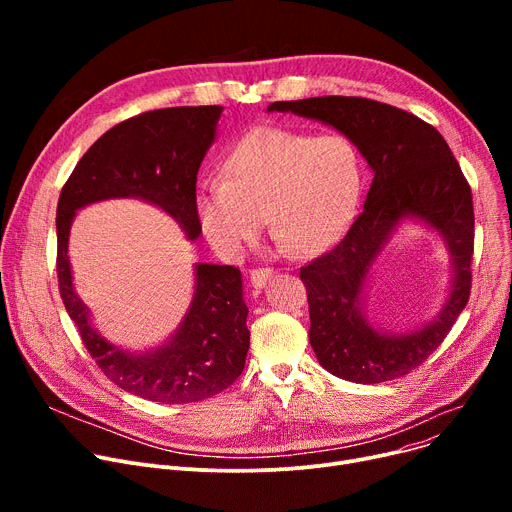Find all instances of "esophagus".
Here are the masks:
<instances>
[{"label":"esophagus","instance_id":"esophagus-1","mask_svg":"<svg viewBox=\"0 0 512 512\" xmlns=\"http://www.w3.org/2000/svg\"><path fill=\"white\" fill-rule=\"evenodd\" d=\"M276 270H272V267H257V270H251V284L255 288H265L267 282H270L274 278Z\"/></svg>","mask_w":512,"mask_h":512}]
</instances>
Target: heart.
<instances>
[{
    "label": "heart",
    "mask_w": 512,
    "mask_h": 512,
    "mask_svg": "<svg viewBox=\"0 0 512 512\" xmlns=\"http://www.w3.org/2000/svg\"><path fill=\"white\" fill-rule=\"evenodd\" d=\"M361 188L363 161L344 134L255 126L226 151L222 178L199 186L195 218L222 257L253 245L263 215L290 253L309 257L342 238Z\"/></svg>",
    "instance_id": "obj_1"
}]
</instances>
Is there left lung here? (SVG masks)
<instances>
[{
    "label": "left lung",
    "instance_id": "8db88e82",
    "mask_svg": "<svg viewBox=\"0 0 512 512\" xmlns=\"http://www.w3.org/2000/svg\"><path fill=\"white\" fill-rule=\"evenodd\" d=\"M267 112L319 120L351 139L373 170L363 211L338 245L301 267L309 340L332 375L382 384L419 367L444 342L471 292L475 215L471 186L442 134L394 105L365 97L276 101ZM413 217L434 227L453 257V284L441 315L407 335L375 331L362 313V288L393 228Z\"/></svg>",
    "mask_w": 512,
    "mask_h": 512
}]
</instances>
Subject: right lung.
Instances as JSON below:
<instances>
[{
  "label": "right lung",
  "mask_w": 512,
  "mask_h": 512,
  "mask_svg": "<svg viewBox=\"0 0 512 512\" xmlns=\"http://www.w3.org/2000/svg\"><path fill=\"white\" fill-rule=\"evenodd\" d=\"M222 105L166 107L128 118L91 145L66 180L58 201V284L64 307L97 367L122 390L166 405L211 398L234 384L249 351L240 270L195 265V294L176 334L153 351L130 355L91 326L87 305L72 286L68 238L76 209L137 197L164 209L188 240L195 218L197 172L215 139Z\"/></svg>",
  "instance_id": "add662e5"
}]
</instances>
